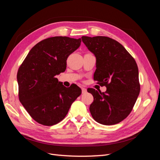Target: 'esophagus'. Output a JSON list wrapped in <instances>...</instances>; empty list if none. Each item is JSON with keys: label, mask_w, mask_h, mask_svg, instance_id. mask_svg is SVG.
Masks as SVG:
<instances>
[{"label": "esophagus", "mask_w": 160, "mask_h": 160, "mask_svg": "<svg viewBox=\"0 0 160 160\" xmlns=\"http://www.w3.org/2000/svg\"><path fill=\"white\" fill-rule=\"evenodd\" d=\"M81 90H82V93H87V89L85 88H82Z\"/></svg>", "instance_id": "obj_1"}]
</instances>
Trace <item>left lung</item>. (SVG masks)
<instances>
[{
	"label": "left lung",
	"mask_w": 160,
	"mask_h": 160,
	"mask_svg": "<svg viewBox=\"0 0 160 160\" xmlns=\"http://www.w3.org/2000/svg\"><path fill=\"white\" fill-rule=\"evenodd\" d=\"M82 41L96 57L94 81L107 91L101 93L93 88L89 110L101 124H117L132 111L140 91L138 67L134 58L124 47L113 38L103 36H83Z\"/></svg>",
	"instance_id": "obj_1"
}]
</instances>
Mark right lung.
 <instances>
[{
    "label": "right lung",
    "instance_id": "right-lung-1",
    "mask_svg": "<svg viewBox=\"0 0 160 160\" xmlns=\"http://www.w3.org/2000/svg\"><path fill=\"white\" fill-rule=\"evenodd\" d=\"M81 42L67 37L45 38L32 48L19 67L18 99L37 123L46 126L59 123L81 94L77 85L67 88L55 77L65 71L67 58Z\"/></svg>",
    "mask_w": 160,
    "mask_h": 160
}]
</instances>
